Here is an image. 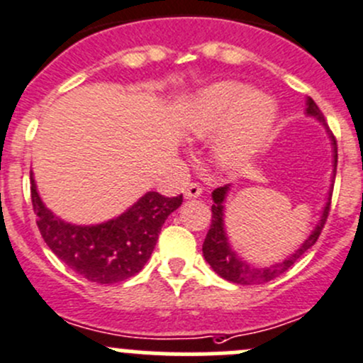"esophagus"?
Instances as JSON below:
<instances>
[{
  "instance_id": "obj_1",
  "label": "esophagus",
  "mask_w": 363,
  "mask_h": 363,
  "mask_svg": "<svg viewBox=\"0 0 363 363\" xmlns=\"http://www.w3.org/2000/svg\"><path fill=\"white\" fill-rule=\"evenodd\" d=\"M202 195V188H200L196 182H189L184 189V196L186 199H199Z\"/></svg>"
}]
</instances>
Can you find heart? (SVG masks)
Listing matches in <instances>:
<instances>
[{
	"label": "heart",
	"mask_w": 363,
	"mask_h": 363,
	"mask_svg": "<svg viewBox=\"0 0 363 363\" xmlns=\"http://www.w3.org/2000/svg\"><path fill=\"white\" fill-rule=\"evenodd\" d=\"M277 119L276 101L235 80L203 87L189 101L182 126L195 140L214 138V158L225 170L246 167L269 140Z\"/></svg>",
	"instance_id": "1"
}]
</instances>
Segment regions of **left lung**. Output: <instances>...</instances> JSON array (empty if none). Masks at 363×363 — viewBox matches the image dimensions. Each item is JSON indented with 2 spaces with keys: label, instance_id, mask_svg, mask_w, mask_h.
<instances>
[{
  "label": "left lung",
  "instance_id": "8db88e82",
  "mask_svg": "<svg viewBox=\"0 0 363 363\" xmlns=\"http://www.w3.org/2000/svg\"><path fill=\"white\" fill-rule=\"evenodd\" d=\"M306 105H307L306 108L307 116L316 117V119L323 124L325 130H327L328 137H330V142H332V152H334V174H332V184H330V189H328L327 203H325L323 212H321L320 221L316 223V226H314L313 232L309 233V237L300 244L298 250H295L290 256H286L283 262H277L269 267H252L250 262H244V259L232 250L228 235H226L225 202L230 191V184L214 189V191H212V200H214V203H212V223H211V228H208L207 232V237H205L203 240L202 251H203L205 262L212 267V270H214L218 276H221L223 279L230 281V283L244 284V286H247V284H263L276 279V277H279L281 274L286 272L290 267H294L295 263L302 258L303 252H307L314 246V244H316L318 237H320L321 230H323L325 221H327L328 218V211H330L335 172H337V142H335L332 131L328 130L323 113H321L320 108H318V105L314 104L313 98H307Z\"/></svg>",
  "mask_w": 363,
  "mask_h": 363
}]
</instances>
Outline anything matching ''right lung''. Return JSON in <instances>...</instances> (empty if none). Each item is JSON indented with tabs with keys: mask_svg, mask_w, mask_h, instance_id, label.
Segmentation results:
<instances>
[{
	"mask_svg": "<svg viewBox=\"0 0 363 363\" xmlns=\"http://www.w3.org/2000/svg\"><path fill=\"white\" fill-rule=\"evenodd\" d=\"M31 202L47 246L72 270L91 283L113 284L140 272L155 251L161 226L181 207L182 195L167 199L147 191L117 218L100 225H72L45 207L33 172Z\"/></svg>",
	"mask_w": 363,
	"mask_h": 363,
	"instance_id": "right-lung-1",
	"label": "right lung"
}]
</instances>
